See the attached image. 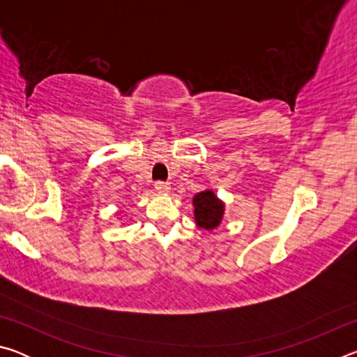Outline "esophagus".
I'll return each instance as SVG.
<instances>
[{
  "instance_id": "esophagus-1",
  "label": "esophagus",
  "mask_w": 357,
  "mask_h": 357,
  "mask_svg": "<svg viewBox=\"0 0 357 357\" xmlns=\"http://www.w3.org/2000/svg\"><path fill=\"white\" fill-rule=\"evenodd\" d=\"M154 187H155V190H159V192H162V193H167L168 190H170V184L164 183V181H155Z\"/></svg>"
}]
</instances>
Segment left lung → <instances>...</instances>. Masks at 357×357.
I'll list each match as a JSON object with an SVG mask.
<instances>
[{
  "label": "left lung",
  "instance_id": "left-lung-1",
  "mask_svg": "<svg viewBox=\"0 0 357 357\" xmlns=\"http://www.w3.org/2000/svg\"><path fill=\"white\" fill-rule=\"evenodd\" d=\"M195 222L204 229H214L220 225L223 215V203L214 195L213 190H204L193 197Z\"/></svg>",
  "mask_w": 357,
  "mask_h": 357
}]
</instances>
